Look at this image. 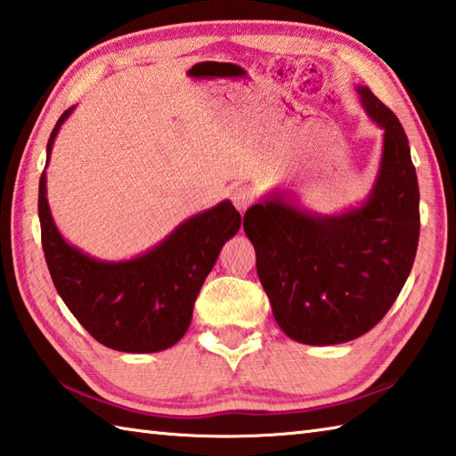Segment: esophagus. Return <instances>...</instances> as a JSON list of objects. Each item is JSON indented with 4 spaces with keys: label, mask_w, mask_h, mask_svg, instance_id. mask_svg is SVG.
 Segmentation results:
<instances>
[{
    "label": "esophagus",
    "mask_w": 456,
    "mask_h": 456,
    "mask_svg": "<svg viewBox=\"0 0 456 456\" xmlns=\"http://www.w3.org/2000/svg\"><path fill=\"white\" fill-rule=\"evenodd\" d=\"M231 201L240 213H245L248 205L255 201V193L248 187H235L233 193H231Z\"/></svg>",
    "instance_id": "esophagus-1"
}]
</instances>
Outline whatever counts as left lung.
<instances>
[{
  "instance_id": "1",
  "label": "left lung",
  "mask_w": 456,
  "mask_h": 456,
  "mask_svg": "<svg viewBox=\"0 0 456 456\" xmlns=\"http://www.w3.org/2000/svg\"><path fill=\"white\" fill-rule=\"evenodd\" d=\"M383 130L376 180L365 200L316 213L290 190L247 209L243 229L276 324L290 340L334 346L376 326L399 297L419 243V183L405 130L368 86H355Z\"/></svg>"
}]
</instances>
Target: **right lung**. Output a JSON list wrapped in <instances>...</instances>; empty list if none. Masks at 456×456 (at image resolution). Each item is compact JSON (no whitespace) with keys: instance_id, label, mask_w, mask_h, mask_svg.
Segmentation results:
<instances>
[{"instance_id":"obj_1","label":"right lung","mask_w":456,"mask_h":456,"mask_svg":"<svg viewBox=\"0 0 456 456\" xmlns=\"http://www.w3.org/2000/svg\"><path fill=\"white\" fill-rule=\"evenodd\" d=\"M73 110L70 106L62 112L51 132L47 166L57 134ZM39 221L45 261L59 297L96 342L126 354L162 352L182 340L205 276L240 227L239 211L223 200L182 221L146 253L102 261L61 235L51 216L45 172Z\"/></svg>"}]
</instances>
